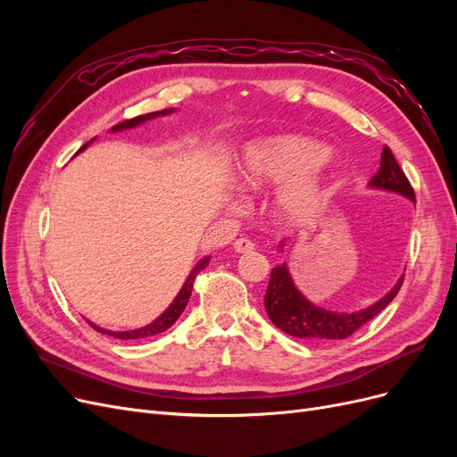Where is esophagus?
<instances>
[{"mask_svg": "<svg viewBox=\"0 0 457 457\" xmlns=\"http://www.w3.org/2000/svg\"><path fill=\"white\" fill-rule=\"evenodd\" d=\"M253 247H255V244L247 238H238L237 242H234V252H238V253H250Z\"/></svg>", "mask_w": 457, "mask_h": 457, "instance_id": "esophagus-1", "label": "esophagus"}]
</instances>
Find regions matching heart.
Here are the masks:
<instances>
[{"mask_svg": "<svg viewBox=\"0 0 457 457\" xmlns=\"http://www.w3.org/2000/svg\"><path fill=\"white\" fill-rule=\"evenodd\" d=\"M331 154L307 137L280 135L245 146L237 170L244 190L284 183L276 210L289 223H309L322 210Z\"/></svg>", "mask_w": 457, "mask_h": 457, "instance_id": "1", "label": "heart"}]
</instances>
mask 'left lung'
I'll list each match as a JSON object with an SVG mask.
<instances>
[{
	"label": "left lung",
	"instance_id": "8db88e82",
	"mask_svg": "<svg viewBox=\"0 0 457 457\" xmlns=\"http://www.w3.org/2000/svg\"><path fill=\"white\" fill-rule=\"evenodd\" d=\"M370 187L396 192V195L416 202V195H413L408 177L398 165L389 146H383L379 170L370 179ZM403 280L404 278H400L389 294L364 311L336 312L316 307L314 303L303 295L295 287L284 262V265L274 267L270 272V280L265 294V309L272 324L286 331L287 336L316 343L345 339L353 336L358 328H362L373 316H378L389 305L398 294L400 286H403Z\"/></svg>",
	"mask_w": 457,
	"mask_h": 457
}]
</instances>
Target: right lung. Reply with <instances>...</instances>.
Listing matches in <instances>:
<instances>
[{
	"label": "right lung",
	"mask_w": 457,
	"mask_h": 457,
	"mask_svg": "<svg viewBox=\"0 0 457 457\" xmlns=\"http://www.w3.org/2000/svg\"><path fill=\"white\" fill-rule=\"evenodd\" d=\"M170 112H173L171 108L160 110V112H150V114L137 116V118H131V120H123V121L118 123V126L112 128V131L129 129V128L139 126V123H143V121H146V120H152V118H156V116H160V114H162V116H163V114H170ZM86 146H87V145H84L79 150H84ZM207 262H210V257H204V259L198 262V265H196L195 269H192V272L188 274V278H187L185 286L181 287V292L177 294V297L173 299L171 305H170L168 309H165V312L160 314L152 324H148V326H145V328H139V329H131V331H110V329H103V328H99V326H95V324H91V322H89V326H91L93 329H96V331H101V334L112 336V337H116V339H145V337H152V336L162 334V331L171 328V326L175 324L177 318L183 314V311H185V307H187V303H188V297H190V294H192V286H195L196 276H198L200 270H204V269L207 267Z\"/></svg>",
	"instance_id": "right-lung-1"
}]
</instances>
